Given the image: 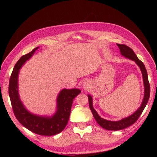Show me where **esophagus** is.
Returning a JSON list of instances; mask_svg holds the SVG:
<instances>
[{"label":"esophagus","mask_w":157,"mask_h":157,"mask_svg":"<svg viewBox=\"0 0 157 157\" xmlns=\"http://www.w3.org/2000/svg\"><path fill=\"white\" fill-rule=\"evenodd\" d=\"M83 86L84 87V88H88V82H86V81H84V82H83Z\"/></svg>","instance_id":"1"}]
</instances>
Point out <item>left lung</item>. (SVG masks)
<instances>
[{
  "label": "left lung",
  "instance_id": "obj_1",
  "mask_svg": "<svg viewBox=\"0 0 157 157\" xmlns=\"http://www.w3.org/2000/svg\"><path fill=\"white\" fill-rule=\"evenodd\" d=\"M117 44L120 49L121 54L122 56H124L126 58L134 61L136 63V64L140 67L142 73V76H143V80H144V98L140 108L137 109L136 112H134V113H133L132 115L123 118V119L121 121H107L105 119H103V118L99 117L96 111L95 110L93 107V102H92V96H90V95H88V101H89V107H90V110H91L93 114L94 118L96 119L97 122L102 128H103L104 129L107 130H115V131L124 129V128L130 126L132 124H134V123H135L137 121V120L138 119V118L141 115L142 112H143L147 102L149 101V96H150V86L149 83L148 76H147V72L144 63L137 58V57L134 53V52L133 51V50L130 48V47H128L125 44Z\"/></svg>",
  "mask_w": 157,
  "mask_h": 157
}]
</instances>
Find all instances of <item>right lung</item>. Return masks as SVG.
Masks as SVG:
<instances>
[{"label":"right lung","instance_id":"right-lung-1","mask_svg":"<svg viewBox=\"0 0 157 157\" xmlns=\"http://www.w3.org/2000/svg\"><path fill=\"white\" fill-rule=\"evenodd\" d=\"M39 47L33 49L29 54L21 57L13 69L9 82L8 93L15 117L28 130L41 136H54L63 131L67 125L73 99L81 90L79 89H63L57 98V110L52 117L36 115L28 111L20 100L18 92V75L20 69L31 58Z\"/></svg>","mask_w":157,"mask_h":157}]
</instances>
